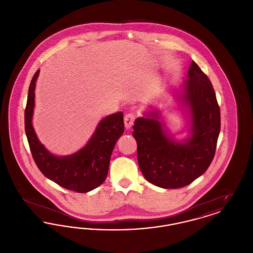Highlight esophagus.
Wrapping results in <instances>:
<instances>
[{
    "label": "esophagus",
    "mask_w": 253,
    "mask_h": 253,
    "mask_svg": "<svg viewBox=\"0 0 253 253\" xmlns=\"http://www.w3.org/2000/svg\"><path fill=\"white\" fill-rule=\"evenodd\" d=\"M135 120V116L133 114H127L125 117H124V125H125V128L126 129H130L133 125V122Z\"/></svg>",
    "instance_id": "obj_1"
}]
</instances>
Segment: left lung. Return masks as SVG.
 <instances>
[{"label": "left lung", "instance_id": "left-lung-1", "mask_svg": "<svg viewBox=\"0 0 253 253\" xmlns=\"http://www.w3.org/2000/svg\"><path fill=\"white\" fill-rule=\"evenodd\" d=\"M174 96L189 118V136L176 140L166 129L158 109L136 119L132 135L139 169L150 183L178 189L201 176L211 165L220 132V108L207 75L192 61Z\"/></svg>", "mask_w": 253, "mask_h": 253}]
</instances>
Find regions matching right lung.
<instances>
[{"mask_svg": "<svg viewBox=\"0 0 253 253\" xmlns=\"http://www.w3.org/2000/svg\"><path fill=\"white\" fill-rule=\"evenodd\" d=\"M39 74L40 70L30 83L24 112V128L32 157L38 168L50 180L70 191L88 193L107 177L112 152L124 132L123 113L112 114L99 121L87 144L78 152L69 156H55L41 143L32 124Z\"/></svg>", "mask_w": 253, "mask_h": 253, "instance_id": "1", "label": "right lung"}]
</instances>
